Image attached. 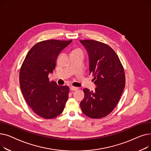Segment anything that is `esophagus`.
I'll list each match as a JSON object with an SVG mask.
<instances>
[{
    "label": "esophagus",
    "mask_w": 151,
    "mask_h": 151,
    "mask_svg": "<svg viewBox=\"0 0 151 151\" xmlns=\"http://www.w3.org/2000/svg\"><path fill=\"white\" fill-rule=\"evenodd\" d=\"M76 90H78V88H76V87H73V86L70 87V91H75Z\"/></svg>",
    "instance_id": "obj_1"
}]
</instances>
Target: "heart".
Returning <instances> with one entry per match:
<instances>
[{
  "mask_svg": "<svg viewBox=\"0 0 151 151\" xmlns=\"http://www.w3.org/2000/svg\"><path fill=\"white\" fill-rule=\"evenodd\" d=\"M75 52H82V51L80 49L76 48V49H75L74 50H73V51H72V52H71V53H75Z\"/></svg>",
  "mask_w": 151,
  "mask_h": 151,
  "instance_id": "1",
  "label": "heart"
}]
</instances>
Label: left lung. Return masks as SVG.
I'll return each instance as SVG.
<instances>
[{"label": "left lung", "mask_w": 151, "mask_h": 151, "mask_svg": "<svg viewBox=\"0 0 151 151\" xmlns=\"http://www.w3.org/2000/svg\"><path fill=\"white\" fill-rule=\"evenodd\" d=\"M89 58V71L94 76L95 91L84 88L80 106L92 119L104 117L111 113L120 100L125 85L124 67L116 52L108 45L93 40H83Z\"/></svg>", "instance_id": "8db88e82"}]
</instances>
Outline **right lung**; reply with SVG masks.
Listing matches in <instances>:
<instances>
[{"mask_svg":"<svg viewBox=\"0 0 151 151\" xmlns=\"http://www.w3.org/2000/svg\"><path fill=\"white\" fill-rule=\"evenodd\" d=\"M71 41L47 40L36 43L20 68L19 84L24 98L35 114L46 119L60 115L68 98V87L50 81L48 75L53 72L60 52Z\"/></svg>","mask_w":151,"mask_h":151,"instance_id":"add662e5","label":"right lung"}]
</instances>
